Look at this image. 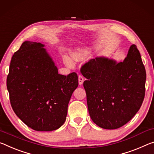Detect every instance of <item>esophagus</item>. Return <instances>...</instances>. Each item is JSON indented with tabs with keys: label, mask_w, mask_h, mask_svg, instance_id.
Returning a JSON list of instances; mask_svg holds the SVG:
<instances>
[{
	"label": "esophagus",
	"mask_w": 154,
	"mask_h": 154,
	"mask_svg": "<svg viewBox=\"0 0 154 154\" xmlns=\"http://www.w3.org/2000/svg\"><path fill=\"white\" fill-rule=\"evenodd\" d=\"M78 81H79V84L80 85V86L83 84V83H84V77H83L82 75H80L78 76Z\"/></svg>",
	"instance_id": "1"
}]
</instances>
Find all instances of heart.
<instances>
[{"label": "heart", "instance_id": "heart-1", "mask_svg": "<svg viewBox=\"0 0 154 154\" xmlns=\"http://www.w3.org/2000/svg\"><path fill=\"white\" fill-rule=\"evenodd\" d=\"M90 55V51L86 48H78V49L73 51L70 57L68 55H65L64 57V62L66 64L70 67L74 66L75 61H83L86 60Z\"/></svg>", "mask_w": 154, "mask_h": 154}]
</instances>
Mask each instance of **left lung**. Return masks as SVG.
Wrapping results in <instances>:
<instances>
[{"mask_svg": "<svg viewBox=\"0 0 154 154\" xmlns=\"http://www.w3.org/2000/svg\"><path fill=\"white\" fill-rule=\"evenodd\" d=\"M82 70L88 109L92 121L107 130H114L130 121L143 103L146 71L140 52L131 45L127 57L117 62L99 57Z\"/></svg>", "mask_w": 154, "mask_h": 154, "instance_id": "obj_1", "label": "left lung"}]
</instances>
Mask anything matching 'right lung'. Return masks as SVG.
Listing matches in <instances>:
<instances>
[{
	"label": "right lung",
	"instance_id": "add662e5",
	"mask_svg": "<svg viewBox=\"0 0 154 154\" xmlns=\"http://www.w3.org/2000/svg\"><path fill=\"white\" fill-rule=\"evenodd\" d=\"M44 47L40 42L22 44L12 56L7 88L17 116L34 130L49 131L64 123L78 77L59 74Z\"/></svg>",
	"mask_w": 154,
	"mask_h": 154
}]
</instances>
